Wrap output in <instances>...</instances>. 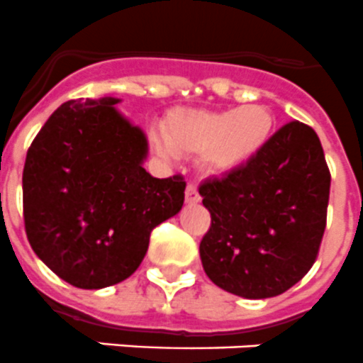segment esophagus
<instances>
[{"mask_svg":"<svg viewBox=\"0 0 363 363\" xmlns=\"http://www.w3.org/2000/svg\"><path fill=\"white\" fill-rule=\"evenodd\" d=\"M185 202H187V203L200 202V194H199V191H196V187H194L193 184H189L187 189H185Z\"/></svg>","mask_w":363,"mask_h":363,"instance_id":"1","label":"esophagus"}]
</instances>
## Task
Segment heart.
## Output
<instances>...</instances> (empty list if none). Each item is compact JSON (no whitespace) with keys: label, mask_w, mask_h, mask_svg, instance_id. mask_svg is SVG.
<instances>
[{"label":"heart","mask_w":363,"mask_h":363,"mask_svg":"<svg viewBox=\"0 0 363 363\" xmlns=\"http://www.w3.org/2000/svg\"><path fill=\"white\" fill-rule=\"evenodd\" d=\"M274 130L271 111L263 106L239 109H178L169 116L164 135L155 139L164 155L200 154L206 174H224L252 160L263 150Z\"/></svg>","instance_id":"heart-1"}]
</instances>
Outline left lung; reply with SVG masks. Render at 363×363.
I'll return each instance as SVG.
<instances>
[{"mask_svg": "<svg viewBox=\"0 0 363 363\" xmlns=\"http://www.w3.org/2000/svg\"><path fill=\"white\" fill-rule=\"evenodd\" d=\"M199 193L211 213L200 259L220 289L245 298L282 295L315 263L330 170L310 125H282L248 163L203 179Z\"/></svg>", "mask_w": 363, "mask_h": 363, "instance_id": "left-lung-1", "label": "left lung"}]
</instances>
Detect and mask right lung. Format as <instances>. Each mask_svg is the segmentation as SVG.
I'll list each match as a JSON object with an SVG mask.
<instances>
[{
	"label": "right lung",
	"instance_id": "right-lung-1",
	"mask_svg": "<svg viewBox=\"0 0 363 363\" xmlns=\"http://www.w3.org/2000/svg\"><path fill=\"white\" fill-rule=\"evenodd\" d=\"M118 101H65L42 125L23 167L29 245L57 277L81 289L130 278L152 230L184 206V178L146 172L148 140L116 111Z\"/></svg>",
	"mask_w": 363,
	"mask_h": 363
}]
</instances>
